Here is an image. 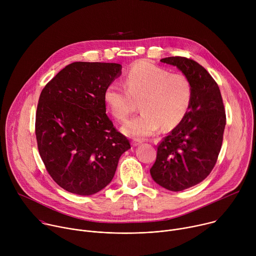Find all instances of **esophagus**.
I'll return each mask as SVG.
<instances>
[{
    "label": "esophagus",
    "mask_w": 256,
    "mask_h": 256,
    "mask_svg": "<svg viewBox=\"0 0 256 256\" xmlns=\"http://www.w3.org/2000/svg\"><path fill=\"white\" fill-rule=\"evenodd\" d=\"M140 144H142V140H136V138H134L132 140V144L134 146V147H136V146H138Z\"/></svg>",
    "instance_id": "1"
}]
</instances>
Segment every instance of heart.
I'll return each mask as SVG.
<instances>
[{
  "label": "heart",
  "mask_w": 256,
  "mask_h": 256,
  "mask_svg": "<svg viewBox=\"0 0 256 256\" xmlns=\"http://www.w3.org/2000/svg\"><path fill=\"white\" fill-rule=\"evenodd\" d=\"M124 85L118 82L108 84L103 101L116 120L124 122L132 112L136 100H140L142 112L122 128L128 136H149L162 126L172 130L188 114L194 88L184 74H171L150 60H140L126 70Z\"/></svg>",
  "instance_id": "heart-1"
}]
</instances>
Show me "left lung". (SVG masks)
<instances>
[{"label":"left lung","mask_w":256,"mask_h":256,"mask_svg":"<svg viewBox=\"0 0 256 256\" xmlns=\"http://www.w3.org/2000/svg\"><path fill=\"white\" fill-rule=\"evenodd\" d=\"M161 62L177 66L194 88L188 114L158 144L157 158L150 169L160 186L181 192L200 184L214 167L222 147L226 114L220 89L202 66L184 56Z\"/></svg>","instance_id":"8db88e82"}]
</instances>
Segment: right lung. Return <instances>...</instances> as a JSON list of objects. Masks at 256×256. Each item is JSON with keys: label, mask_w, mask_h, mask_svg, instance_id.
<instances>
[{"label": "right lung", "mask_w": 256, "mask_h": 256, "mask_svg": "<svg viewBox=\"0 0 256 256\" xmlns=\"http://www.w3.org/2000/svg\"><path fill=\"white\" fill-rule=\"evenodd\" d=\"M120 74V64L72 62L40 93L35 118L40 155L56 184L68 192L91 196L103 190L130 149L103 101L104 89Z\"/></svg>", "instance_id": "1"}]
</instances>
